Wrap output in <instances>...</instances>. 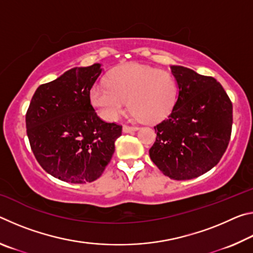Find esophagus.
<instances>
[{
	"instance_id": "obj_1",
	"label": "esophagus",
	"mask_w": 253,
	"mask_h": 253,
	"mask_svg": "<svg viewBox=\"0 0 253 253\" xmlns=\"http://www.w3.org/2000/svg\"><path fill=\"white\" fill-rule=\"evenodd\" d=\"M137 129H138V127H135V126H124L123 127L124 132H132V131H136Z\"/></svg>"
}]
</instances>
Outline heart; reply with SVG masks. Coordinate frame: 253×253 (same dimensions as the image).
Masks as SVG:
<instances>
[{
    "instance_id": "heart-1",
    "label": "heart",
    "mask_w": 253,
    "mask_h": 253,
    "mask_svg": "<svg viewBox=\"0 0 253 253\" xmlns=\"http://www.w3.org/2000/svg\"><path fill=\"white\" fill-rule=\"evenodd\" d=\"M177 97L176 83L169 72L128 63L114 70L108 84L98 83L90 89V101L106 121H116L128 99L136 118L156 123L168 117Z\"/></svg>"
}]
</instances>
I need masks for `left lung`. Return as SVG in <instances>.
<instances>
[{
    "mask_svg": "<svg viewBox=\"0 0 253 253\" xmlns=\"http://www.w3.org/2000/svg\"><path fill=\"white\" fill-rule=\"evenodd\" d=\"M177 99L169 116L155 127L149 156L161 172L176 181L213 169L223 156L232 129V102L221 84L190 68L170 66Z\"/></svg>",
    "mask_w": 253,
    "mask_h": 253,
    "instance_id": "8db88e82",
    "label": "left lung"
}]
</instances>
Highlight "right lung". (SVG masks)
<instances>
[{
    "label": "right lung",
    "instance_id": "add662e5",
    "mask_svg": "<svg viewBox=\"0 0 253 253\" xmlns=\"http://www.w3.org/2000/svg\"><path fill=\"white\" fill-rule=\"evenodd\" d=\"M102 72L100 63L75 67L41 84L25 116L37 161L63 182L83 184L100 176L115 152L122 126L97 116L90 89Z\"/></svg>",
    "mask_w": 253,
    "mask_h": 253
}]
</instances>
